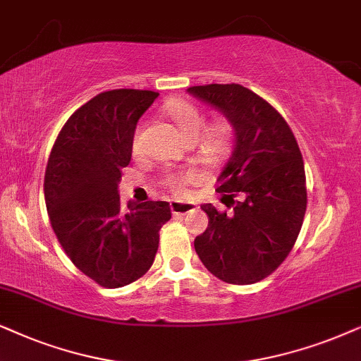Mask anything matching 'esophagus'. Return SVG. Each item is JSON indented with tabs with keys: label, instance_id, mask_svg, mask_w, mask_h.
<instances>
[{
	"label": "esophagus",
	"instance_id": "esophagus-1",
	"mask_svg": "<svg viewBox=\"0 0 361 361\" xmlns=\"http://www.w3.org/2000/svg\"><path fill=\"white\" fill-rule=\"evenodd\" d=\"M173 216H183L186 213H191V211L196 209V204L193 203H180V201H171L170 204Z\"/></svg>",
	"mask_w": 361,
	"mask_h": 361
}]
</instances>
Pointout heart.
I'll list each match as a JSON object with an SVG mask.
<instances>
[{"mask_svg":"<svg viewBox=\"0 0 361 361\" xmlns=\"http://www.w3.org/2000/svg\"><path fill=\"white\" fill-rule=\"evenodd\" d=\"M166 112L173 118V122L176 123V127L180 128V132L188 138L190 142H196L204 132L206 127V118L201 114L198 107H195L193 104L186 102V100H171L166 104ZM229 145V127L228 123L218 122L213 127H209L203 137H201L200 150L203 153L204 158L214 161L224 155V152L228 150ZM133 150H138L140 147V127L137 128L135 135H133L132 142ZM196 180L195 173H185V175H173L166 180V186L175 193L181 195L183 193L185 185L191 183Z\"/></svg>","mask_w":361,"mask_h":361,"instance_id":"heart-1","label":"heart"}]
</instances>
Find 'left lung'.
<instances>
[{
    "label": "left lung",
    "instance_id": "1",
    "mask_svg": "<svg viewBox=\"0 0 361 361\" xmlns=\"http://www.w3.org/2000/svg\"><path fill=\"white\" fill-rule=\"evenodd\" d=\"M188 92L218 109L234 132L218 176V191L231 200L233 213L201 206L209 223L195 239L196 254L221 281L254 284L281 266L300 233L307 190L299 145L284 117L243 85H195ZM236 194L239 202L232 200Z\"/></svg>",
    "mask_w": 361,
    "mask_h": 361
}]
</instances>
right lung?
I'll use <instances>...</instances> for the list:
<instances>
[{"mask_svg": "<svg viewBox=\"0 0 361 361\" xmlns=\"http://www.w3.org/2000/svg\"><path fill=\"white\" fill-rule=\"evenodd\" d=\"M158 92L115 89L90 99L67 120L47 160L44 198L51 226L74 266L102 287L140 279L155 261L166 201H128L118 183L130 163L138 118Z\"/></svg>", "mask_w": 361, "mask_h": 361, "instance_id": "obj_1", "label": "right lung"}]
</instances>
